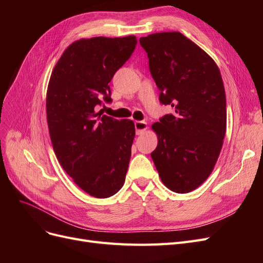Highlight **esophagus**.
Returning a JSON list of instances; mask_svg holds the SVG:
<instances>
[{
	"instance_id": "obj_1",
	"label": "esophagus",
	"mask_w": 263,
	"mask_h": 263,
	"mask_svg": "<svg viewBox=\"0 0 263 263\" xmlns=\"http://www.w3.org/2000/svg\"><path fill=\"white\" fill-rule=\"evenodd\" d=\"M135 128H136V134L137 135H141V134H144L147 130L148 125H147L146 122L137 121V122H135Z\"/></svg>"
}]
</instances>
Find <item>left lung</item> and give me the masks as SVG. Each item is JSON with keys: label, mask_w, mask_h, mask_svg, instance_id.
Instances as JSON below:
<instances>
[{"label": "left lung", "mask_w": 263, "mask_h": 263, "mask_svg": "<svg viewBox=\"0 0 263 263\" xmlns=\"http://www.w3.org/2000/svg\"><path fill=\"white\" fill-rule=\"evenodd\" d=\"M160 102L172 114L151 125L157 148L151 153L163 184L189 193L210 177L224 142L226 95L216 62L179 31L141 37Z\"/></svg>", "instance_id": "8db88e82"}]
</instances>
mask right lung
<instances>
[{"instance_id":"right-lung-1","label":"right lung","mask_w":263,"mask_h":263,"mask_svg":"<svg viewBox=\"0 0 263 263\" xmlns=\"http://www.w3.org/2000/svg\"><path fill=\"white\" fill-rule=\"evenodd\" d=\"M136 36L73 42L55 63L47 89V123L61 166L85 193L106 198L125 182L135 138L130 119L95 112L110 101L108 83L129 59Z\"/></svg>"}]
</instances>
